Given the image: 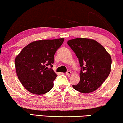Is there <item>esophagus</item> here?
<instances>
[{
	"mask_svg": "<svg viewBox=\"0 0 123 123\" xmlns=\"http://www.w3.org/2000/svg\"><path fill=\"white\" fill-rule=\"evenodd\" d=\"M71 74H72V72H71V71H68L66 73V75H68V76L71 75Z\"/></svg>",
	"mask_w": 123,
	"mask_h": 123,
	"instance_id": "esophagus-1",
	"label": "esophagus"
}]
</instances>
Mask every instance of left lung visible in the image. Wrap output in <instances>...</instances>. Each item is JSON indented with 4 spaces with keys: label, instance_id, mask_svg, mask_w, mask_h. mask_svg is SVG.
<instances>
[{
    "label": "left lung",
    "instance_id": "obj_1",
    "mask_svg": "<svg viewBox=\"0 0 123 123\" xmlns=\"http://www.w3.org/2000/svg\"><path fill=\"white\" fill-rule=\"evenodd\" d=\"M79 59L80 81L73 85L81 93H90L99 88L111 72L112 59L103 45L91 39L76 38L67 42Z\"/></svg>",
    "mask_w": 123,
    "mask_h": 123
}]
</instances>
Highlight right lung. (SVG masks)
Masks as SVG:
<instances>
[{"instance_id": "add662e5", "label": "right lung", "mask_w": 123, "mask_h": 123, "mask_svg": "<svg viewBox=\"0 0 123 123\" xmlns=\"http://www.w3.org/2000/svg\"><path fill=\"white\" fill-rule=\"evenodd\" d=\"M64 42V38L40 40L32 42L15 58V68L23 87L35 95L49 92L57 75L52 68L54 55Z\"/></svg>"}]
</instances>
